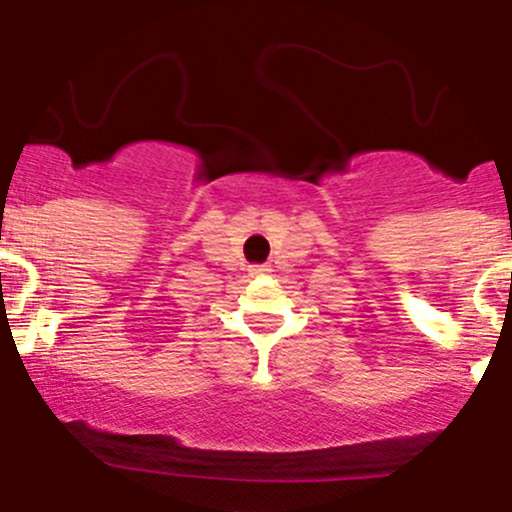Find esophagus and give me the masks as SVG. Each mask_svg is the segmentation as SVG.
I'll return each mask as SVG.
<instances>
[{"label":"esophagus","mask_w":512,"mask_h":512,"mask_svg":"<svg viewBox=\"0 0 512 512\" xmlns=\"http://www.w3.org/2000/svg\"><path fill=\"white\" fill-rule=\"evenodd\" d=\"M264 271H266L264 266H259V269H256V274H264Z\"/></svg>","instance_id":"obj_1"}]
</instances>
